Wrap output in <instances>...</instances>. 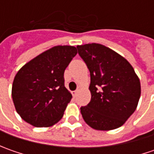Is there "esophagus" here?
I'll list each match as a JSON object with an SVG mask.
<instances>
[{"instance_id":"obj_1","label":"esophagus","mask_w":154,"mask_h":154,"mask_svg":"<svg viewBox=\"0 0 154 154\" xmlns=\"http://www.w3.org/2000/svg\"><path fill=\"white\" fill-rule=\"evenodd\" d=\"M80 87H78L76 91H74V92H72V94H73V96H74V97H75V96L77 95V93H78V92H80Z\"/></svg>"}]
</instances>
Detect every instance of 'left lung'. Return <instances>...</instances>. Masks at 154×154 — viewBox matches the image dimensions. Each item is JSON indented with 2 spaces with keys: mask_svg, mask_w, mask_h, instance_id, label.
<instances>
[{
  "mask_svg": "<svg viewBox=\"0 0 154 154\" xmlns=\"http://www.w3.org/2000/svg\"><path fill=\"white\" fill-rule=\"evenodd\" d=\"M90 71L91 101L80 108L84 121L97 130L121 127L136 109L140 83L127 60L99 44L77 46Z\"/></svg>",
  "mask_w": 154,
  "mask_h": 154,
  "instance_id": "1",
  "label": "left lung"
}]
</instances>
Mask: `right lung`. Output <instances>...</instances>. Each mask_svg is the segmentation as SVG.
I'll list each match as a JSON object with an SVG mask.
<instances>
[{
	"instance_id": "add662e5",
	"label": "right lung",
	"mask_w": 154,
	"mask_h": 154,
	"mask_svg": "<svg viewBox=\"0 0 154 154\" xmlns=\"http://www.w3.org/2000/svg\"><path fill=\"white\" fill-rule=\"evenodd\" d=\"M77 54L74 46L58 45L43 52L18 71L12 98L21 118L34 127H51L62 119L72 94L64 71Z\"/></svg>"
}]
</instances>
